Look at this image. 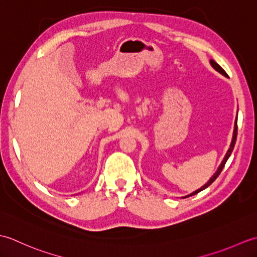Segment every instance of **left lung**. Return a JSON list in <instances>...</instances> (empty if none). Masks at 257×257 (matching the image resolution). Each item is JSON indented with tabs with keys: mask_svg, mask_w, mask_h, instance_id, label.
<instances>
[{
	"mask_svg": "<svg viewBox=\"0 0 257 257\" xmlns=\"http://www.w3.org/2000/svg\"><path fill=\"white\" fill-rule=\"evenodd\" d=\"M210 64L212 65V67L214 68L216 72H219L220 74H222V75H224L225 77H228L227 76V74L225 73V70L223 69L219 64L217 63H215L214 61H213V59H211L210 61ZM236 136H237V117H236V120H235V123H234V132H233V138H232V143H231V146H230V148H228V150H227V152H226V155H225V157H224V159H223V161L221 162V165H220V167L217 168V170H216V172L213 174V177L209 180V181H207L203 187L202 188H200L199 190H196V191H194V192H192L191 194H189V195H185V196H182V199H185V198H189V196H192V195H194V194H196V193H199V192H201L202 190H204V189H206L207 187H209V185H211L213 182L215 181V179L220 176V173L222 172V170H223V168H224V166H225V163H226V161H227V159L228 158H230V156H231V154H232V151H233V148H234V146H235V143H236Z\"/></svg>",
	"mask_w": 257,
	"mask_h": 257,
	"instance_id": "left-lung-1",
	"label": "left lung"
}]
</instances>
